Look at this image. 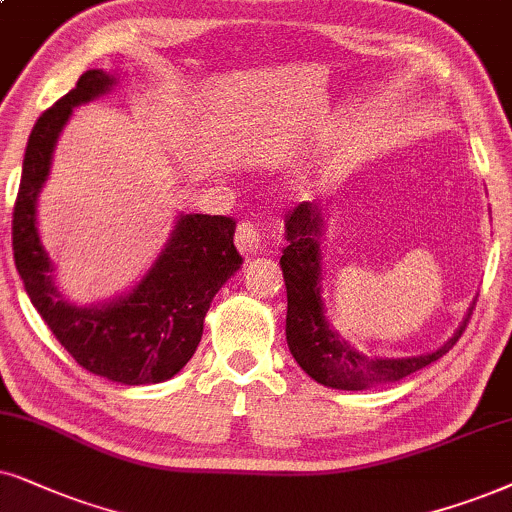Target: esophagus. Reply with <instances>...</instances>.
<instances>
[{
  "instance_id": "34e87169",
  "label": "esophagus",
  "mask_w": 512,
  "mask_h": 512,
  "mask_svg": "<svg viewBox=\"0 0 512 512\" xmlns=\"http://www.w3.org/2000/svg\"><path fill=\"white\" fill-rule=\"evenodd\" d=\"M236 248L241 250V255L252 257L257 255L262 248V234L257 229V224L252 222H241L236 229Z\"/></svg>"
}]
</instances>
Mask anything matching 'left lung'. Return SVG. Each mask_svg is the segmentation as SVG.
<instances>
[{"label":"left lung","mask_w":512,"mask_h":512,"mask_svg":"<svg viewBox=\"0 0 512 512\" xmlns=\"http://www.w3.org/2000/svg\"><path fill=\"white\" fill-rule=\"evenodd\" d=\"M323 229H326V215L321 205L300 203L286 217L288 245L281 255L288 293V349L309 378L333 390H366L373 385L397 383L444 357L456 345L475 307L468 309L461 326L442 347L418 357H364L359 349L342 340L328 321L326 302H323Z\"/></svg>","instance_id":"left-lung-1"}]
</instances>
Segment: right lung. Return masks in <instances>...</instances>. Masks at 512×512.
I'll use <instances>...</instances> for the list:
<instances>
[{
	"mask_svg": "<svg viewBox=\"0 0 512 512\" xmlns=\"http://www.w3.org/2000/svg\"><path fill=\"white\" fill-rule=\"evenodd\" d=\"M118 77L87 70L32 127L14 205V260L30 302L82 368L122 385L165 383L189 364L203 338L212 297L241 269L236 222L179 215L163 252L129 293L99 304L68 302L37 229V198L73 108L108 94Z\"/></svg>",
	"mask_w": 512,
	"mask_h": 512,
	"instance_id": "1",
	"label": "right lung"
}]
</instances>
